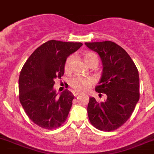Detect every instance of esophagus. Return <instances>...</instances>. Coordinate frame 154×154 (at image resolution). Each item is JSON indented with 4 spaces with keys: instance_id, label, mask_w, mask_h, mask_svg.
Here are the masks:
<instances>
[{
    "instance_id": "obj_1",
    "label": "esophagus",
    "mask_w": 154,
    "mask_h": 154,
    "mask_svg": "<svg viewBox=\"0 0 154 154\" xmlns=\"http://www.w3.org/2000/svg\"><path fill=\"white\" fill-rule=\"evenodd\" d=\"M72 94H73L74 96H77L78 95H80L81 93H79V92L78 91H73L72 92Z\"/></svg>"
}]
</instances>
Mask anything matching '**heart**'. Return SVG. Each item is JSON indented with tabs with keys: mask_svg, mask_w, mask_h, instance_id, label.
Returning a JSON list of instances; mask_svg holds the SVG:
<instances>
[{
	"mask_svg": "<svg viewBox=\"0 0 154 154\" xmlns=\"http://www.w3.org/2000/svg\"><path fill=\"white\" fill-rule=\"evenodd\" d=\"M84 58L85 61L89 64L91 65L93 63H97L98 64V56L96 54L93 52H87L84 55ZM72 62V56L68 57L66 59L65 63H64V70L69 71L71 67V64ZM96 82V80L93 77H85L82 75H75L72 78L69 82V85L72 87L74 90L80 92H85L91 88Z\"/></svg>",
	"mask_w": 154,
	"mask_h": 154,
	"instance_id": "b5f03b06",
	"label": "heart"
}]
</instances>
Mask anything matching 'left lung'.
<instances>
[{"label":"left lung","mask_w":154,"mask_h":154,"mask_svg":"<svg viewBox=\"0 0 154 154\" xmlns=\"http://www.w3.org/2000/svg\"><path fill=\"white\" fill-rule=\"evenodd\" d=\"M96 52L103 64V71L96 91L105 93L107 99L98 102L90 97L88 113L90 123L103 131H112L131 116L139 99V77L134 62L120 46L110 41L85 43Z\"/></svg>","instance_id":"1"}]
</instances>
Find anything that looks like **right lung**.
Listing matches in <instances>:
<instances>
[{
  "instance_id": "obj_1",
  "label": "right lung",
  "mask_w": 154,
  "mask_h": 154,
  "mask_svg": "<svg viewBox=\"0 0 154 154\" xmlns=\"http://www.w3.org/2000/svg\"><path fill=\"white\" fill-rule=\"evenodd\" d=\"M82 43L50 40L38 47L22 67L19 76V100L25 112L38 126L59 128L66 120L74 96L65 90L59 97L53 90L55 79L64 73V63Z\"/></svg>"
}]
</instances>
